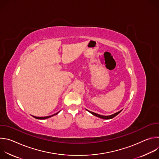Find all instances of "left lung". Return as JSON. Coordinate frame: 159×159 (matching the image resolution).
<instances>
[{
  "instance_id": "left-lung-1",
  "label": "left lung",
  "mask_w": 159,
  "mask_h": 159,
  "mask_svg": "<svg viewBox=\"0 0 159 159\" xmlns=\"http://www.w3.org/2000/svg\"><path fill=\"white\" fill-rule=\"evenodd\" d=\"M88 111V110H87ZM122 110H121V111H118V112H116V113H115V114H113V115H109V116H102V115H99V114H97V113H95V112H92V111H88L90 113H91L92 115H93L94 116H97V117H98V118H101V119H104V120H109V119H112V118H113L114 117H115L116 116H117L119 113Z\"/></svg>"
}]
</instances>
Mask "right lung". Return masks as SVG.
Here are the masks:
<instances>
[{
	"label": "right lung",
	"mask_w": 159,
	"mask_h": 159,
	"mask_svg": "<svg viewBox=\"0 0 159 159\" xmlns=\"http://www.w3.org/2000/svg\"><path fill=\"white\" fill-rule=\"evenodd\" d=\"M60 111H59V112H60ZM59 112L55 113V114H54V115H53L49 116H45V117H36V116H33L34 118H36V119H38V120H44V119L49 118H50V117H52V116H55V115H57V114H58Z\"/></svg>",
	"instance_id": "obj_1"
}]
</instances>
